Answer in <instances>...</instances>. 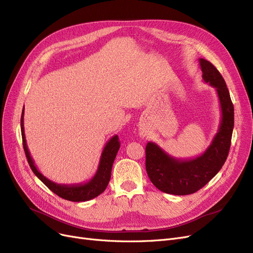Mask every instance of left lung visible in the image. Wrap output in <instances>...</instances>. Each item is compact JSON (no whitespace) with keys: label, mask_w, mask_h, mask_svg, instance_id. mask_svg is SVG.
Masks as SVG:
<instances>
[{"label":"left lung","mask_w":253,"mask_h":253,"mask_svg":"<svg viewBox=\"0 0 253 253\" xmlns=\"http://www.w3.org/2000/svg\"><path fill=\"white\" fill-rule=\"evenodd\" d=\"M202 79L216 88L221 107L219 129L211 145L192 160H178L153 142L146 146V170L158 190L172 195H190L199 191L217 175L225 163L235 124V111L222 75L207 59L200 58Z\"/></svg>","instance_id":"1"}]
</instances>
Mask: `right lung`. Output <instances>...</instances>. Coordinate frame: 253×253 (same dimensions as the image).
<instances>
[{"instance_id": "add662e5", "label": "right lung", "mask_w": 253, "mask_h": 253, "mask_svg": "<svg viewBox=\"0 0 253 253\" xmlns=\"http://www.w3.org/2000/svg\"><path fill=\"white\" fill-rule=\"evenodd\" d=\"M24 108L22 112V118H21V129H22V137H23V146L24 150L26 153V157L28 164H29L31 170L33 173L39 177V178L46 185L48 188L58 195L59 197L73 201V202H81V201H88L93 198L98 197L100 194L105 191L107 188L108 182L110 180L111 176V168L114 165L115 158L117 156V153L120 149V142L118 135H114L109 141L106 143L104 149H103L100 162L98 166V170L96 174L93 175L92 178L88 180L87 182L84 183H78V184H60L56 183L49 178H46L43 176L39 169H37L33 158L30 155L29 150H28V146L26 142V136H25V129H24Z\"/></svg>"}]
</instances>
